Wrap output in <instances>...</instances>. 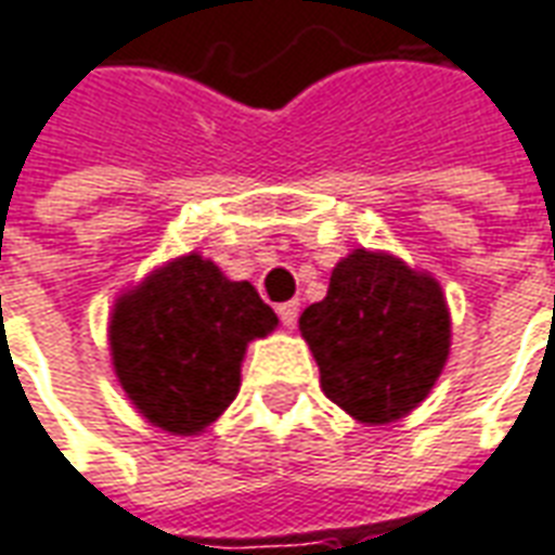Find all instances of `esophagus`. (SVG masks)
Masks as SVG:
<instances>
[{"instance_id":"1","label":"esophagus","mask_w":555,"mask_h":555,"mask_svg":"<svg viewBox=\"0 0 555 555\" xmlns=\"http://www.w3.org/2000/svg\"><path fill=\"white\" fill-rule=\"evenodd\" d=\"M297 318H300V302L297 300H288L279 306V321H282L285 326L297 324Z\"/></svg>"}]
</instances>
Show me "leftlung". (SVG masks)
I'll use <instances>...</instances> for the list:
<instances>
[{
	"label": "left lung",
	"instance_id": "1",
	"mask_svg": "<svg viewBox=\"0 0 555 555\" xmlns=\"http://www.w3.org/2000/svg\"><path fill=\"white\" fill-rule=\"evenodd\" d=\"M324 396L350 416L384 425L425 401L449 357L440 285L392 255L357 249L330 291L300 314Z\"/></svg>",
	"mask_w": 555,
	"mask_h": 555
}]
</instances>
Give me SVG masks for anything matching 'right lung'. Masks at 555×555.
I'll use <instances>...</instances> for the list:
<instances>
[{
  "instance_id": "1",
  "label": "right lung",
  "mask_w": 555,
  "mask_h": 555,
  "mask_svg": "<svg viewBox=\"0 0 555 555\" xmlns=\"http://www.w3.org/2000/svg\"><path fill=\"white\" fill-rule=\"evenodd\" d=\"M276 312L249 282H229L214 261L183 255L115 302V374L154 425L195 434L241 389V360Z\"/></svg>"
}]
</instances>
